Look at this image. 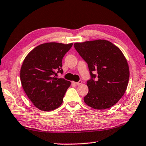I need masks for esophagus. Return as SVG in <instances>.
Instances as JSON below:
<instances>
[{"instance_id":"1","label":"esophagus","mask_w":146,"mask_h":146,"mask_svg":"<svg viewBox=\"0 0 146 146\" xmlns=\"http://www.w3.org/2000/svg\"><path fill=\"white\" fill-rule=\"evenodd\" d=\"M73 84H76V85H80V84H81L82 83V80H80V81H78V82H73Z\"/></svg>"}]
</instances>
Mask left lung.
Returning <instances> with one entry per match:
<instances>
[{
  "label": "left lung",
  "instance_id": "1",
  "mask_svg": "<svg viewBox=\"0 0 146 146\" xmlns=\"http://www.w3.org/2000/svg\"><path fill=\"white\" fill-rule=\"evenodd\" d=\"M74 47L88 63L91 76L84 102L95 110L112 107L122 97L129 82V66L123 54L111 42L101 39L75 42ZM93 71L98 74L96 81Z\"/></svg>",
  "mask_w": 146,
  "mask_h": 146
}]
</instances>
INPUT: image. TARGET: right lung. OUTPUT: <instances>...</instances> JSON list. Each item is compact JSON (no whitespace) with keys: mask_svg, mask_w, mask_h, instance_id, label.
Instances as JSON below:
<instances>
[{"mask_svg":"<svg viewBox=\"0 0 146 146\" xmlns=\"http://www.w3.org/2000/svg\"><path fill=\"white\" fill-rule=\"evenodd\" d=\"M73 44L47 42L35 48L24 58L21 69V81L24 92L36 108L44 111L58 108L71 82L58 78L63 73L62 58Z\"/></svg>","mask_w":146,"mask_h":146,"instance_id":"right-lung-1","label":"right lung"}]
</instances>
